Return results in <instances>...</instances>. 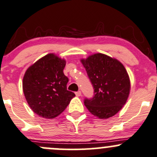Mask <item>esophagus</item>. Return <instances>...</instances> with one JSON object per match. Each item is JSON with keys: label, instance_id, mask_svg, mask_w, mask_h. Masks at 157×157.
I'll list each match as a JSON object with an SVG mask.
<instances>
[{"label": "esophagus", "instance_id": "obj_1", "mask_svg": "<svg viewBox=\"0 0 157 157\" xmlns=\"http://www.w3.org/2000/svg\"><path fill=\"white\" fill-rule=\"evenodd\" d=\"M75 94L77 96V97H80V96H81V92H80V91H78V92H75Z\"/></svg>", "mask_w": 157, "mask_h": 157}]
</instances>
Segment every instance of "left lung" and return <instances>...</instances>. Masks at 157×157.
Listing matches in <instances>:
<instances>
[{"mask_svg": "<svg viewBox=\"0 0 157 157\" xmlns=\"http://www.w3.org/2000/svg\"><path fill=\"white\" fill-rule=\"evenodd\" d=\"M81 62L94 89L93 97L84 99L85 106L101 119L115 115L130 93V78L124 66L103 53H95Z\"/></svg>", "mask_w": 157, "mask_h": 157, "instance_id": "8db88e82", "label": "left lung"}]
</instances>
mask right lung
I'll return each mask as SVG.
<instances>
[{"label":"right lung","mask_w":157,"mask_h":157,"mask_svg":"<svg viewBox=\"0 0 157 157\" xmlns=\"http://www.w3.org/2000/svg\"><path fill=\"white\" fill-rule=\"evenodd\" d=\"M65 66V59L49 53L26 71L24 94L31 109L42 118L58 116L75 96L67 90L68 78L63 73Z\"/></svg>","instance_id":"obj_1"}]
</instances>
